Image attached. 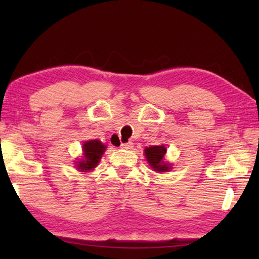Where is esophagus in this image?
<instances>
[{"mask_svg": "<svg viewBox=\"0 0 259 259\" xmlns=\"http://www.w3.org/2000/svg\"><path fill=\"white\" fill-rule=\"evenodd\" d=\"M121 148H123V150H131V148L134 147V144L133 143H125V144H121Z\"/></svg>", "mask_w": 259, "mask_h": 259, "instance_id": "34e87169", "label": "esophagus"}]
</instances>
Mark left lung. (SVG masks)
<instances>
[{
    "label": "left lung",
    "mask_w": 259,
    "mask_h": 259,
    "mask_svg": "<svg viewBox=\"0 0 259 259\" xmlns=\"http://www.w3.org/2000/svg\"><path fill=\"white\" fill-rule=\"evenodd\" d=\"M144 153H145L146 160L148 161V163H150L151 168L154 169V171H170L171 164L168 163V162H164V155L166 153V148L164 145L146 147Z\"/></svg>",
    "instance_id": "1"
}]
</instances>
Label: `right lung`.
I'll return each instance as SVG.
<instances>
[{
    "mask_svg": "<svg viewBox=\"0 0 259 259\" xmlns=\"http://www.w3.org/2000/svg\"><path fill=\"white\" fill-rule=\"evenodd\" d=\"M105 150H106V146L99 140H88L83 144V157L76 162L77 169L84 172L94 170L98 165Z\"/></svg>",
    "mask_w": 259,
    "mask_h": 259,
    "instance_id": "1",
    "label": "right lung"
}]
</instances>
